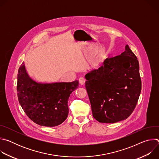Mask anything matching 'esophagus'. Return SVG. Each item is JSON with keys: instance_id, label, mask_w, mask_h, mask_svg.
Segmentation results:
<instances>
[{"instance_id": "obj_1", "label": "esophagus", "mask_w": 159, "mask_h": 159, "mask_svg": "<svg viewBox=\"0 0 159 159\" xmlns=\"http://www.w3.org/2000/svg\"><path fill=\"white\" fill-rule=\"evenodd\" d=\"M79 80L80 84H81V85H84L85 82V79L84 77H80Z\"/></svg>"}]
</instances>
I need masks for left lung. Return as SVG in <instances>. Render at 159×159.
Returning a JSON list of instances; mask_svg holds the SVG:
<instances>
[{"instance_id":"1","label":"left lung","mask_w":159,"mask_h":159,"mask_svg":"<svg viewBox=\"0 0 159 159\" xmlns=\"http://www.w3.org/2000/svg\"><path fill=\"white\" fill-rule=\"evenodd\" d=\"M93 117L114 123L128 118L137 104L142 89L139 62L126 44L120 55L106 58L98 69L85 76Z\"/></svg>"}]
</instances>
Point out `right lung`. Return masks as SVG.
Here are the masks:
<instances>
[{
	"mask_svg": "<svg viewBox=\"0 0 159 159\" xmlns=\"http://www.w3.org/2000/svg\"><path fill=\"white\" fill-rule=\"evenodd\" d=\"M79 86V81L40 83L26 72L25 62L17 74L19 102L26 115L35 123L53 127L61 124L69 115L68 101Z\"/></svg>",
	"mask_w": 159,
	"mask_h": 159,
	"instance_id": "1",
	"label": "right lung"
}]
</instances>
